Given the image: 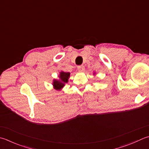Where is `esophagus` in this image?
I'll list each match as a JSON object with an SVG mask.
<instances>
[{"label":"esophagus","instance_id":"esophagus-1","mask_svg":"<svg viewBox=\"0 0 149 149\" xmlns=\"http://www.w3.org/2000/svg\"><path fill=\"white\" fill-rule=\"evenodd\" d=\"M84 69H85V67H84V65L78 66V71H80V72H84Z\"/></svg>","mask_w":149,"mask_h":149}]
</instances>
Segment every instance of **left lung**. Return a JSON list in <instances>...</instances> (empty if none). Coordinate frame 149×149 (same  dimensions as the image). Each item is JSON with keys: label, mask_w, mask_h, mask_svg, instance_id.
<instances>
[{"label": "left lung", "mask_w": 149, "mask_h": 149, "mask_svg": "<svg viewBox=\"0 0 149 149\" xmlns=\"http://www.w3.org/2000/svg\"><path fill=\"white\" fill-rule=\"evenodd\" d=\"M94 74H95V72H94Z\"/></svg>", "instance_id": "8db88e82"}]
</instances>
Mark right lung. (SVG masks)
I'll return each mask as SVG.
<instances>
[{"instance_id": "1", "label": "right lung", "mask_w": 149, "mask_h": 149, "mask_svg": "<svg viewBox=\"0 0 149 149\" xmlns=\"http://www.w3.org/2000/svg\"><path fill=\"white\" fill-rule=\"evenodd\" d=\"M58 77L59 79L53 80L52 85L54 87V89L56 90L61 91L63 87L65 86V84L68 82V80L70 77V72L61 71L60 72Z\"/></svg>"}]
</instances>
